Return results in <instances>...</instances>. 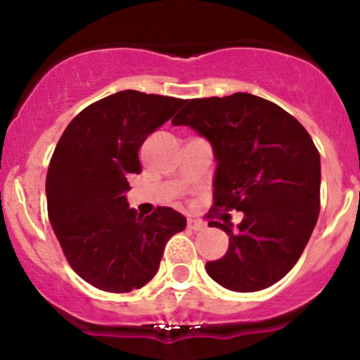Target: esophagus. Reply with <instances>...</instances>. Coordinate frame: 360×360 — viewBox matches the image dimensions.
I'll list each match as a JSON object with an SVG mask.
<instances>
[{"mask_svg":"<svg viewBox=\"0 0 360 360\" xmlns=\"http://www.w3.org/2000/svg\"><path fill=\"white\" fill-rule=\"evenodd\" d=\"M205 223L201 221V220H196V218H188V229H191V230H203L205 229Z\"/></svg>","mask_w":360,"mask_h":360,"instance_id":"1","label":"esophagus"}]
</instances>
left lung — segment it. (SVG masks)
Wrapping results in <instances>:
<instances>
[{"label": "left lung", "mask_w": 360, "mask_h": 360, "mask_svg": "<svg viewBox=\"0 0 360 360\" xmlns=\"http://www.w3.org/2000/svg\"><path fill=\"white\" fill-rule=\"evenodd\" d=\"M172 125L191 127L217 159L212 212H243L210 221L230 237L206 272L230 291L272 286L298 262L320 213V154L304 127L276 103L249 93L188 100Z\"/></svg>", "instance_id": "left-lung-1"}]
</instances>
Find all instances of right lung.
I'll return each mask as SVG.
<instances>
[{
    "label": "right lung",
    "mask_w": 360,
    "mask_h": 360,
    "mask_svg": "<svg viewBox=\"0 0 360 360\" xmlns=\"http://www.w3.org/2000/svg\"><path fill=\"white\" fill-rule=\"evenodd\" d=\"M184 100L127 89L86 106L49 164L45 193L53 233L69 266L91 286L130 292L155 276L169 238L186 218L167 206L148 217L127 203L139 150Z\"/></svg>",
    "instance_id": "obj_1"
}]
</instances>
